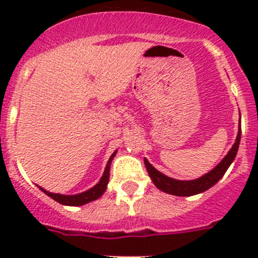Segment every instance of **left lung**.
Segmentation results:
<instances>
[{"instance_id": "obj_1", "label": "left lung", "mask_w": 258, "mask_h": 258, "mask_svg": "<svg viewBox=\"0 0 258 258\" xmlns=\"http://www.w3.org/2000/svg\"><path fill=\"white\" fill-rule=\"evenodd\" d=\"M240 141L241 124L240 128H238V135L237 139H236V142L233 144L232 148L228 151L227 155L225 156V158L212 171H210L209 173H206V175L197 179H192V181H178V179L167 177L163 173H161L160 171L156 170L147 160H145V165L146 168H147L148 175H150L151 179H152V182L158 189L166 192V194L173 195V196H194V195L207 191V189L211 188L213 184H216L222 178V176L225 175V172L230 167L231 163L233 162L236 155H237Z\"/></svg>"}]
</instances>
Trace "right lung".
<instances>
[{"label":"right lung","instance_id":"1","mask_svg":"<svg viewBox=\"0 0 258 258\" xmlns=\"http://www.w3.org/2000/svg\"><path fill=\"white\" fill-rule=\"evenodd\" d=\"M114 155H116V151L112 153V156L108 160L107 165H106L105 172H103L102 177H101L98 183L96 186H93L92 188H90L88 191L82 192V194L79 195H71V196H66V195H59V194H52V192L46 191L43 189L42 187H40L41 191L45 192L47 196L53 199L54 201H57L58 204L61 205H66V206H82V205L88 204L91 201H95L97 200L98 197H101L103 195V192L106 191L107 188V183L108 179H110V167H111V162H112Z\"/></svg>","mask_w":258,"mask_h":258}]
</instances>
